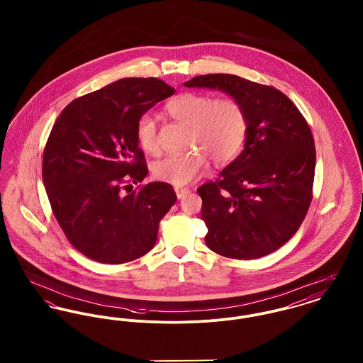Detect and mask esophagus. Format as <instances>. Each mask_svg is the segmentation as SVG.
Instances as JSON below:
<instances>
[{
  "label": "esophagus",
  "mask_w": 363,
  "mask_h": 363,
  "mask_svg": "<svg viewBox=\"0 0 363 363\" xmlns=\"http://www.w3.org/2000/svg\"><path fill=\"white\" fill-rule=\"evenodd\" d=\"M175 193H177L178 199H182L189 193V189L188 188H175Z\"/></svg>",
  "instance_id": "34e87169"
}]
</instances>
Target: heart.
Instances as JSON below:
<instances>
[{
  "instance_id": "heart-1",
  "label": "heart",
  "mask_w": 363,
  "mask_h": 363,
  "mask_svg": "<svg viewBox=\"0 0 363 363\" xmlns=\"http://www.w3.org/2000/svg\"><path fill=\"white\" fill-rule=\"evenodd\" d=\"M166 113L175 122L189 128L188 148L181 156H167L153 163V177L174 186H185L204 175L210 159L216 164L232 162L242 148L247 134V116L242 106L233 97L185 91L166 104ZM135 138L141 150L157 155L156 122L150 113L140 116Z\"/></svg>"
}]
</instances>
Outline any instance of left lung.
<instances>
[{
  "mask_svg": "<svg viewBox=\"0 0 363 363\" xmlns=\"http://www.w3.org/2000/svg\"><path fill=\"white\" fill-rule=\"evenodd\" d=\"M184 85L222 90L247 116L245 148L197 189L207 247L244 260L277 251L298 232L313 200L315 145L307 121L276 87L237 75H199Z\"/></svg>",
  "mask_w": 363,
  "mask_h": 363,
  "instance_id": "1",
  "label": "left lung"
}]
</instances>
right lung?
Instances as JSON below:
<instances>
[{
  "label": "right lung",
  "instance_id": "obj_1",
  "mask_svg": "<svg viewBox=\"0 0 363 363\" xmlns=\"http://www.w3.org/2000/svg\"><path fill=\"white\" fill-rule=\"evenodd\" d=\"M174 91L157 78L119 79L71 101L52 128L43 185L65 237L91 260L121 264L148 254L177 201L170 184L130 185L148 174L137 121Z\"/></svg>",
  "mask_w": 363,
  "mask_h": 363
}]
</instances>
